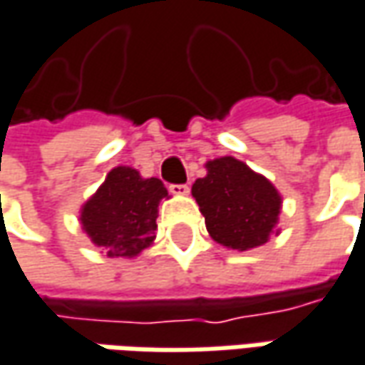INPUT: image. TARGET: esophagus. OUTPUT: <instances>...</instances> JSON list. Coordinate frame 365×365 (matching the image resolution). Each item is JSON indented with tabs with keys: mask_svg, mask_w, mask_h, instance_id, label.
Wrapping results in <instances>:
<instances>
[{
	"mask_svg": "<svg viewBox=\"0 0 365 365\" xmlns=\"http://www.w3.org/2000/svg\"><path fill=\"white\" fill-rule=\"evenodd\" d=\"M170 192L173 195H187L190 194V185H185V183H173V185H170Z\"/></svg>",
	"mask_w": 365,
	"mask_h": 365,
	"instance_id": "obj_1",
	"label": "esophagus"
}]
</instances>
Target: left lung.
Wrapping results in <instances>:
<instances>
[{
	"label": "left lung",
	"mask_w": 365,
	"mask_h": 365,
	"mask_svg": "<svg viewBox=\"0 0 365 365\" xmlns=\"http://www.w3.org/2000/svg\"><path fill=\"white\" fill-rule=\"evenodd\" d=\"M210 236L232 250H250L279 234L283 197L264 175L245 161L230 158L210 159L206 175L192 185Z\"/></svg>",
	"instance_id": "1"
}]
</instances>
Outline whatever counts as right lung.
Listing matches in <instances>:
<instances>
[{
  "mask_svg": "<svg viewBox=\"0 0 365 365\" xmlns=\"http://www.w3.org/2000/svg\"><path fill=\"white\" fill-rule=\"evenodd\" d=\"M170 197L158 178L129 165L108 171L103 185L81 207V226L108 258H133L153 245L159 202Z\"/></svg>",
  "mask_w": 365,
  "mask_h": 365,
  "instance_id": "right-lung-1",
  "label": "right lung"
}]
</instances>
